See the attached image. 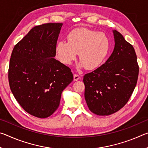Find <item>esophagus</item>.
Listing matches in <instances>:
<instances>
[{"label":"esophagus","instance_id":"esophagus-1","mask_svg":"<svg viewBox=\"0 0 148 148\" xmlns=\"http://www.w3.org/2000/svg\"><path fill=\"white\" fill-rule=\"evenodd\" d=\"M79 79V76L77 74H74V81H77Z\"/></svg>","mask_w":148,"mask_h":148}]
</instances>
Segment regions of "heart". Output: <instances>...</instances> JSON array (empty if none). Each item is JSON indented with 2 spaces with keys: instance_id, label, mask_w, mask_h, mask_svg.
Instances as JSON below:
<instances>
[{
  "instance_id": "b5f03b06",
  "label": "heart",
  "mask_w": 148,
  "mask_h": 148,
  "mask_svg": "<svg viewBox=\"0 0 148 148\" xmlns=\"http://www.w3.org/2000/svg\"><path fill=\"white\" fill-rule=\"evenodd\" d=\"M68 42H57L56 51L62 63L70 65L79 53V68L94 70L101 66L109 53L110 41L104 32L87 28L73 29L67 35Z\"/></svg>"
}]
</instances>
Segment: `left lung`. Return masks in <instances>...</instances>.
Returning a JSON list of instances; mask_svg holds the SVG:
<instances>
[{
    "label": "left lung",
    "mask_w": 148,
    "mask_h": 148,
    "mask_svg": "<svg viewBox=\"0 0 148 148\" xmlns=\"http://www.w3.org/2000/svg\"><path fill=\"white\" fill-rule=\"evenodd\" d=\"M114 51L104 64L84 76L85 99L91 112L109 116L122 108L137 83L139 67L134 49L113 30Z\"/></svg>",
    "instance_id": "obj_1"
}]
</instances>
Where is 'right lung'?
<instances>
[{
    "instance_id": "obj_1",
    "label": "right lung",
    "mask_w": 148,
    "mask_h": 148,
    "mask_svg": "<svg viewBox=\"0 0 148 148\" xmlns=\"http://www.w3.org/2000/svg\"><path fill=\"white\" fill-rule=\"evenodd\" d=\"M62 23L32 28L14 46L8 80L15 99L32 116L46 118L58 108L61 93L73 80L68 66L54 58Z\"/></svg>"
}]
</instances>
